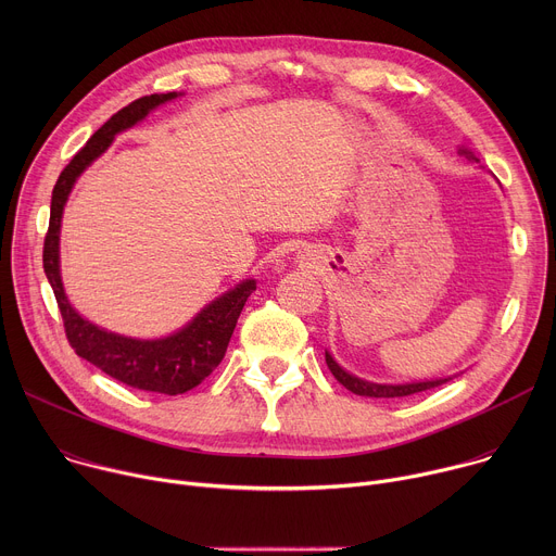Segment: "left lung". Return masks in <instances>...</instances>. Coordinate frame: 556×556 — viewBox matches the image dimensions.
Listing matches in <instances>:
<instances>
[{
  "label": "left lung",
  "instance_id": "left-lung-1",
  "mask_svg": "<svg viewBox=\"0 0 556 556\" xmlns=\"http://www.w3.org/2000/svg\"><path fill=\"white\" fill-rule=\"evenodd\" d=\"M459 153H464L466 157H470V161H478L470 151L466 149H459ZM326 363L330 367V371L334 374V378L345 387L350 389L352 393H358V395H369V399H403V395H412V393H418V391H427V389H433V387H440L442 382L451 380V378H440V380H425V382H407V384H378V382H367L363 378H356L352 374H348L332 356L330 352H326Z\"/></svg>",
  "mask_w": 556,
  "mask_h": 556
}]
</instances>
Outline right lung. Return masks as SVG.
Masks as SVG:
<instances>
[{"instance_id":"1","label":"right lung","mask_w":556,"mask_h":556,"mask_svg":"<svg viewBox=\"0 0 556 556\" xmlns=\"http://www.w3.org/2000/svg\"><path fill=\"white\" fill-rule=\"evenodd\" d=\"M176 97V92H167L136 99L127 108L118 110L101 129L94 131L86 147L61 172L52 189L50 224L43 242V270L54 290L63 316L65 337L72 350L81 358L97 365L108 376L134 389L167 395H178L198 387L222 363L242 307L251 292L257 288L255 279H247L211 301L193 316V321H189L182 330L167 339H129L90 324L70 305L59 273V230L63 206L76 178L112 144L116 134L134 127L151 110Z\"/></svg>"}]
</instances>
